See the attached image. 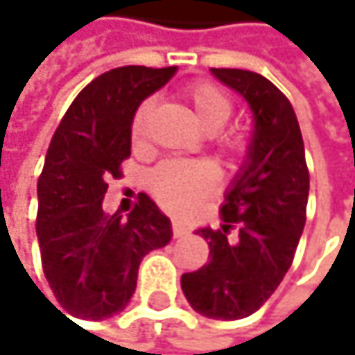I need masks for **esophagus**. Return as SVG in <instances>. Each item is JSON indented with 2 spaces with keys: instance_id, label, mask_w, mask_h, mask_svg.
<instances>
[{
  "instance_id": "obj_1",
  "label": "esophagus",
  "mask_w": 355,
  "mask_h": 355,
  "mask_svg": "<svg viewBox=\"0 0 355 355\" xmlns=\"http://www.w3.org/2000/svg\"><path fill=\"white\" fill-rule=\"evenodd\" d=\"M187 233H189V231H187V229H185L183 225H179V223H172V237H174V239H179V237H185Z\"/></svg>"
}]
</instances>
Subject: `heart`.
Masks as SVG:
<instances>
[{"mask_svg": "<svg viewBox=\"0 0 355 355\" xmlns=\"http://www.w3.org/2000/svg\"><path fill=\"white\" fill-rule=\"evenodd\" d=\"M185 101L191 105L200 124L214 132L220 130L235 112L231 95L214 83L198 80L183 91ZM151 112V99H143L130 120V139L141 145L147 137V120ZM218 147L227 155H235L243 149V137L239 132H218ZM220 185V172L206 159H166L157 164L147 176V189L151 198L172 214L189 212L200 200L214 193Z\"/></svg>", "mask_w": 355, "mask_h": 355, "instance_id": "heart-1", "label": "heart"}]
</instances>
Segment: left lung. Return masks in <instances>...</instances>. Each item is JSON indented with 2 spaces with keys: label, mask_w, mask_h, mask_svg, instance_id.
Listing matches in <instances>:
<instances>
[{
  "label": "left lung",
  "mask_w": 355,
  "mask_h": 355,
  "mask_svg": "<svg viewBox=\"0 0 355 355\" xmlns=\"http://www.w3.org/2000/svg\"><path fill=\"white\" fill-rule=\"evenodd\" d=\"M212 74L248 99L256 128L220 210L225 225L198 231L210 245V260L185 272L181 287L202 316L239 320L260 310L293 262L306 225L310 172L285 93L258 72L212 68Z\"/></svg>",
  "instance_id": "left-lung-1"
}]
</instances>
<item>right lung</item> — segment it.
<instances>
[{"mask_svg":"<svg viewBox=\"0 0 355 355\" xmlns=\"http://www.w3.org/2000/svg\"><path fill=\"white\" fill-rule=\"evenodd\" d=\"M174 70L122 66L99 74L74 97L51 137L37 183V239L45 279L74 318L103 320L122 312L145 254L172 237L170 220L145 193L128 218L103 214L101 204L107 179H120V164L130 155L137 105Z\"/></svg>","mask_w":355,"mask_h":355,"instance_id":"obj_1","label":"right lung"}]
</instances>
